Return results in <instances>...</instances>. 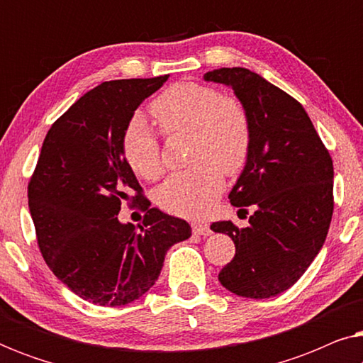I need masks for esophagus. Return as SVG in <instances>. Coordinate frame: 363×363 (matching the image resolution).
Here are the masks:
<instances>
[{"label": "esophagus", "instance_id": "esophagus-1", "mask_svg": "<svg viewBox=\"0 0 363 363\" xmlns=\"http://www.w3.org/2000/svg\"><path fill=\"white\" fill-rule=\"evenodd\" d=\"M191 230H193V233H195V235H200V236H208L211 233L210 226H208L206 223H203V221H193L191 223Z\"/></svg>", "mask_w": 363, "mask_h": 363}]
</instances>
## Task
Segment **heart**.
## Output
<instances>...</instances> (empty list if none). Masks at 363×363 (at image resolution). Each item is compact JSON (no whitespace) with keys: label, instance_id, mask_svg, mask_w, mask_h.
<instances>
[{"label":"heart","instance_id":"b5f03b06","mask_svg":"<svg viewBox=\"0 0 363 363\" xmlns=\"http://www.w3.org/2000/svg\"><path fill=\"white\" fill-rule=\"evenodd\" d=\"M152 116L168 135L191 133L190 170L175 173L157 191V203L172 215L195 218L210 210L225 188L223 174L236 175L251 148V122L236 99L223 97L215 87L178 82L150 106ZM123 157L145 180L163 172L160 142L145 117L130 118L122 138Z\"/></svg>","mask_w":363,"mask_h":363}]
</instances>
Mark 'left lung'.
<instances>
[{
	"label": "left lung",
	"mask_w": 363,
	"mask_h": 363,
	"mask_svg": "<svg viewBox=\"0 0 363 363\" xmlns=\"http://www.w3.org/2000/svg\"><path fill=\"white\" fill-rule=\"evenodd\" d=\"M231 87L251 122L246 165L230 191L233 206L255 213L250 225L216 221L236 255L218 274L236 296L267 299L294 286L324 246L334 211V165L296 99L245 67L203 76Z\"/></svg>",
	"instance_id": "8db88e82"
}]
</instances>
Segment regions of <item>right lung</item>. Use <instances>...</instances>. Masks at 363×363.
Instances as JSON below:
<instances>
[{"label":"right lung","mask_w":363,"mask_h":363,"mask_svg":"<svg viewBox=\"0 0 363 363\" xmlns=\"http://www.w3.org/2000/svg\"><path fill=\"white\" fill-rule=\"evenodd\" d=\"M168 76L102 82L72 104L44 138L28 203L44 261L84 301L125 306L160 276L165 255L191 236L185 220L148 208L140 232L116 215L131 191L143 199L122 150L138 106Z\"/></svg>","instance_id":"add662e5"}]
</instances>
